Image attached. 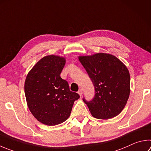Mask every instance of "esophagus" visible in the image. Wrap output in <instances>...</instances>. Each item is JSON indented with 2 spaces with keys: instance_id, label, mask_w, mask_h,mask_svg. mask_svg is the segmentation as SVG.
Segmentation results:
<instances>
[{
  "instance_id": "1",
  "label": "esophagus",
  "mask_w": 151,
  "mask_h": 151,
  "mask_svg": "<svg viewBox=\"0 0 151 151\" xmlns=\"http://www.w3.org/2000/svg\"><path fill=\"white\" fill-rule=\"evenodd\" d=\"M78 94L79 95H80L81 96L83 95V90H82V89H80V90H79L78 91Z\"/></svg>"
}]
</instances>
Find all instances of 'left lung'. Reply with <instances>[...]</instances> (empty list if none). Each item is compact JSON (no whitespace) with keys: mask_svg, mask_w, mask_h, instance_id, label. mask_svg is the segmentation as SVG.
<instances>
[{"mask_svg":"<svg viewBox=\"0 0 151 151\" xmlns=\"http://www.w3.org/2000/svg\"><path fill=\"white\" fill-rule=\"evenodd\" d=\"M95 88L94 99L83 101L93 117L108 119L121 113L130 94V75L127 67L116 56L98 53L78 56Z\"/></svg>","mask_w":151,"mask_h":151,"instance_id":"left-lung-1","label":"left lung"}]
</instances>
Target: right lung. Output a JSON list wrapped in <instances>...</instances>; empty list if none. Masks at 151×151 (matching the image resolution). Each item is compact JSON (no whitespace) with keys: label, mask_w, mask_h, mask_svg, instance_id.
Here are the masks:
<instances>
[{"label":"right lung","mask_w":151,"mask_h":151,"mask_svg":"<svg viewBox=\"0 0 151 151\" xmlns=\"http://www.w3.org/2000/svg\"><path fill=\"white\" fill-rule=\"evenodd\" d=\"M66 59L58 55L45 56L27 75L24 92L27 105L33 116L43 124H60L69 117L75 101L80 98L71 92L60 75Z\"/></svg>","instance_id":"right-lung-1"}]
</instances>
